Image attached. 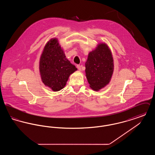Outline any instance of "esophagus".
Segmentation results:
<instances>
[{"label": "esophagus", "instance_id": "34e87169", "mask_svg": "<svg viewBox=\"0 0 155 155\" xmlns=\"http://www.w3.org/2000/svg\"><path fill=\"white\" fill-rule=\"evenodd\" d=\"M77 68L80 70V71H81V66L80 65H77Z\"/></svg>", "mask_w": 155, "mask_h": 155}]
</instances>
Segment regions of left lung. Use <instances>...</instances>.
Here are the masks:
<instances>
[{"instance_id":"left-lung-1","label":"left lung","mask_w":155,"mask_h":155,"mask_svg":"<svg viewBox=\"0 0 155 155\" xmlns=\"http://www.w3.org/2000/svg\"><path fill=\"white\" fill-rule=\"evenodd\" d=\"M114 64L111 52L106 44L98 45L96 49L89 52L85 63V73L89 87L99 91L110 81Z\"/></svg>"}]
</instances>
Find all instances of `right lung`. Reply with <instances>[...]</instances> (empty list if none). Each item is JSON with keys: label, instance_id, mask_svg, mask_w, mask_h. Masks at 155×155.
I'll return each mask as SVG.
<instances>
[{"label": "right lung", "instance_id": "right-lung-1", "mask_svg": "<svg viewBox=\"0 0 155 155\" xmlns=\"http://www.w3.org/2000/svg\"><path fill=\"white\" fill-rule=\"evenodd\" d=\"M77 70L66 59L57 39L48 42L39 61V71L45 85L53 91H59L65 87L70 75Z\"/></svg>", "mask_w": 155, "mask_h": 155}]
</instances>
